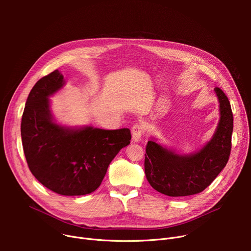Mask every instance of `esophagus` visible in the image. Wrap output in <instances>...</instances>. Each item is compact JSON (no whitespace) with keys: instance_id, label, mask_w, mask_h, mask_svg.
I'll return each instance as SVG.
<instances>
[{"instance_id":"obj_1","label":"esophagus","mask_w":251,"mask_h":251,"mask_svg":"<svg viewBox=\"0 0 251 251\" xmlns=\"http://www.w3.org/2000/svg\"><path fill=\"white\" fill-rule=\"evenodd\" d=\"M143 126L141 124H135L132 127V140L134 142H139L143 133Z\"/></svg>"}]
</instances>
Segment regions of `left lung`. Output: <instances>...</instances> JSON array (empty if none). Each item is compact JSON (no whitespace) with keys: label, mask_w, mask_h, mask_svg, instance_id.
<instances>
[{"label":"left lung","mask_w":251,"mask_h":251,"mask_svg":"<svg viewBox=\"0 0 251 251\" xmlns=\"http://www.w3.org/2000/svg\"><path fill=\"white\" fill-rule=\"evenodd\" d=\"M220 120L213 137L193 153L181 154L151 138L147 144L144 171L151 186L168 196H187L203 191L228 163L233 114L224 91L215 87Z\"/></svg>","instance_id":"1"}]
</instances>
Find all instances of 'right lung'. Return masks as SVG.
<instances>
[{
	"label": "right lung",
	"mask_w": 251,
	"mask_h": 251,
	"mask_svg": "<svg viewBox=\"0 0 251 251\" xmlns=\"http://www.w3.org/2000/svg\"><path fill=\"white\" fill-rule=\"evenodd\" d=\"M58 71L32 87L21 121V139L32 175L61 195H85L99 188L117 153L130 143L128 128L105 130L58 124L50 100L65 85Z\"/></svg>",
	"instance_id": "obj_1"
}]
</instances>
